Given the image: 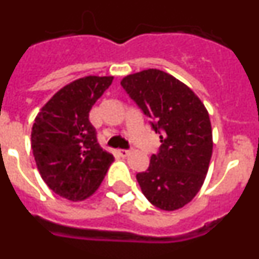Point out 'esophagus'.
<instances>
[{
    "label": "esophagus",
    "instance_id": "esophagus-1",
    "mask_svg": "<svg viewBox=\"0 0 259 259\" xmlns=\"http://www.w3.org/2000/svg\"><path fill=\"white\" fill-rule=\"evenodd\" d=\"M116 154H118L119 157H127V155L130 154V150H125V149H118V150H116Z\"/></svg>",
    "mask_w": 259,
    "mask_h": 259
}]
</instances>
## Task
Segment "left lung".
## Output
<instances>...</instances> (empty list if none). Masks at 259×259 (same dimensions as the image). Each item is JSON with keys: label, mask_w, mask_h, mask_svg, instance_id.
<instances>
[{"label": "left lung", "mask_w": 259, "mask_h": 259, "mask_svg": "<svg viewBox=\"0 0 259 259\" xmlns=\"http://www.w3.org/2000/svg\"><path fill=\"white\" fill-rule=\"evenodd\" d=\"M120 84L161 139L148 170L136 175L141 191L159 209H180L198 193L209 170L212 132L206 107L184 83L155 68L128 75Z\"/></svg>", "instance_id": "left-lung-1"}]
</instances>
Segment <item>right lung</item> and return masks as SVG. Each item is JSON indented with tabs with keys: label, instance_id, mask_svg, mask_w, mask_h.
<instances>
[{
	"label": "right lung",
	"instance_id": "1",
	"mask_svg": "<svg viewBox=\"0 0 259 259\" xmlns=\"http://www.w3.org/2000/svg\"><path fill=\"white\" fill-rule=\"evenodd\" d=\"M113 79L85 76L63 87L32 127L31 146L41 178L54 193L74 202L97 191L114 161L89 122V111Z\"/></svg>",
	"mask_w": 259,
	"mask_h": 259
}]
</instances>
